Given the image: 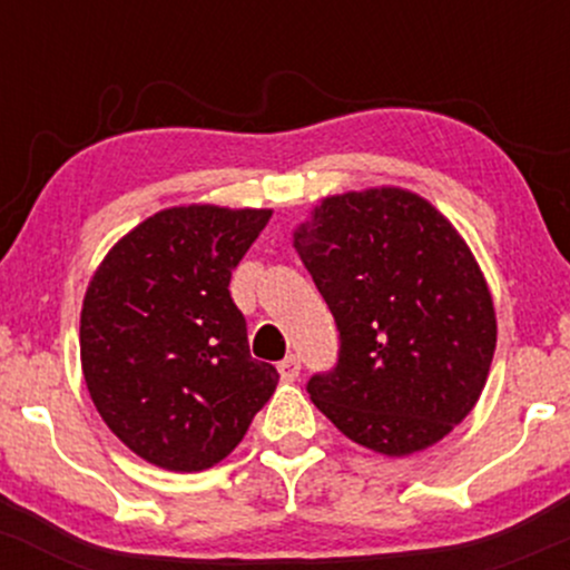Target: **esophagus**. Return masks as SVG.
<instances>
[{
	"instance_id": "obj_1",
	"label": "esophagus",
	"mask_w": 570,
	"mask_h": 570,
	"mask_svg": "<svg viewBox=\"0 0 570 570\" xmlns=\"http://www.w3.org/2000/svg\"><path fill=\"white\" fill-rule=\"evenodd\" d=\"M278 375L284 383H294L299 377V358L297 356H286L284 362L278 364Z\"/></svg>"
}]
</instances>
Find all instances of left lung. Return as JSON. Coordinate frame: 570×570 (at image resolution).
<instances>
[{
  "label": "left lung",
  "instance_id": "left-lung-1",
  "mask_svg": "<svg viewBox=\"0 0 570 570\" xmlns=\"http://www.w3.org/2000/svg\"><path fill=\"white\" fill-rule=\"evenodd\" d=\"M292 246L340 330L307 394L348 440L389 458L453 431L488 383L495 307L472 248L434 203L383 185L330 195Z\"/></svg>",
  "mask_w": 570,
  "mask_h": 570
}]
</instances>
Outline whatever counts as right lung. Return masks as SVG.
I'll return each instance as SVG.
<instances>
[{
	"label": "right lung",
	"instance_id": "1",
	"mask_svg": "<svg viewBox=\"0 0 570 570\" xmlns=\"http://www.w3.org/2000/svg\"><path fill=\"white\" fill-rule=\"evenodd\" d=\"M271 208L181 203L122 235L82 299L80 362L98 415L153 466L203 472L238 448L278 383L248 353L230 276Z\"/></svg>",
	"mask_w": 570,
	"mask_h": 570
}]
</instances>
